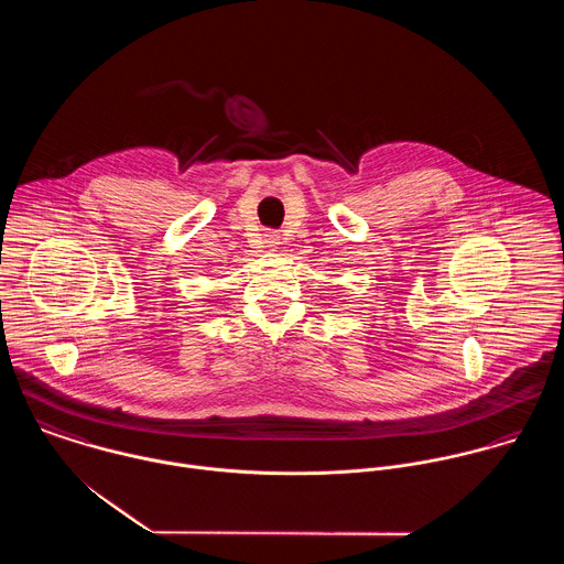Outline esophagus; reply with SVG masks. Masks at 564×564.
<instances>
[{"instance_id": "34e87169", "label": "esophagus", "mask_w": 564, "mask_h": 564, "mask_svg": "<svg viewBox=\"0 0 564 564\" xmlns=\"http://www.w3.org/2000/svg\"><path fill=\"white\" fill-rule=\"evenodd\" d=\"M280 245H282V241H280V235H275V232H269V235H264V247H267V249L275 251Z\"/></svg>"}]
</instances>
